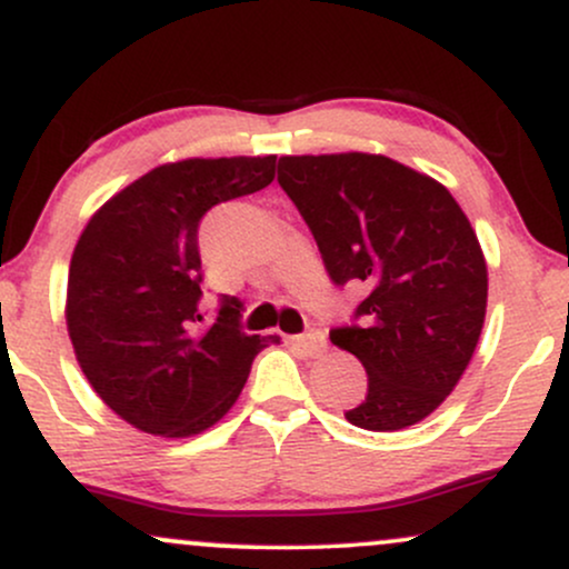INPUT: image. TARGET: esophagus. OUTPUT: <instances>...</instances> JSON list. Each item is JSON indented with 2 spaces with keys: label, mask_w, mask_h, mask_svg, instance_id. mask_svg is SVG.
<instances>
[{
  "label": "esophagus",
  "mask_w": 569,
  "mask_h": 569,
  "mask_svg": "<svg viewBox=\"0 0 569 569\" xmlns=\"http://www.w3.org/2000/svg\"><path fill=\"white\" fill-rule=\"evenodd\" d=\"M293 345H297L299 350L305 352V356H323L326 352V335L321 329H310L307 335H299L293 337Z\"/></svg>",
  "instance_id": "obj_1"
}]
</instances>
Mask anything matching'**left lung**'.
Here are the masks:
<instances>
[{"label":"left lung","mask_w":569,"mask_h":569,"mask_svg":"<svg viewBox=\"0 0 569 569\" xmlns=\"http://www.w3.org/2000/svg\"><path fill=\"white\" fill-rule=\"evenodd\" d=\"M278 184L310 227L337 286L361 283L352 326L331 329L369 390L345 417L401 430L428 417L471 361L487 312V262L447 187L382 154L278 160Z\"/></svg>","instance_id":"1"}]
</instances>
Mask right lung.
<instances>
[{
  "label": "right lung",
  "instance_id": "1",
  "mask_svg": "<svg viewBox=\"0 0 569 569\" xmlns=\"http://www.w3.org/2000/svg\"><path fill=\"white\" fill-rule=\"evenodd\" d=\"M272 179L276 154L168 162L103 202L77 240L67 286L77 361L101 401L143 433L211 428L278 339L240 329L238 297H221L213 323L200 312V219Z\"/></svg>",
  "mask_w": 569,
  "mask_h": 569
}]
</instances>
